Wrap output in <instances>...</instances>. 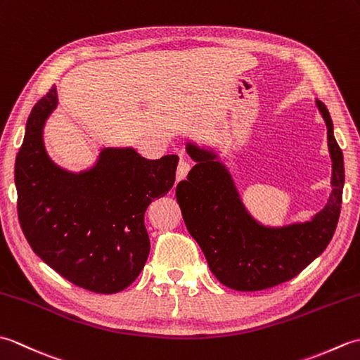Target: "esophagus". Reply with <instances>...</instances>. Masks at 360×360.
<instances>
[{
    "instance_id": "obj_1",
    "label": "esophagus",
    "mask_w": 360,
    "mask_h": 360,
    "mask_svg": "<svg viewBox=\"0 0 360 360\" xmlns=\"http://www.w3.org/2000/svg\"><path fill=\"white\" fill-rule=\"evenodd\" d=\"M190 162L188 160L181 155V160H179V164H178V172H176V179L178 181H181V179H186V176H187V173L190 172Z\"/></svg>"
}]
</instances>
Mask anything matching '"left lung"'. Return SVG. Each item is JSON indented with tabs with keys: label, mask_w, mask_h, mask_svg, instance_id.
Wrapping results in <instances>:
<instances>
[{
	"label": "left lung",
	"mask_w": 360,
	"mask_h": 360,
	"mask_svg": "<svg viewBox=\"0 0 360 360\" xmlns=\"http://www.w3.org/2000/svg\"><path fill=\"white\" fill-rule=\"evenodd\" d=\"M316 103L328 128L333 192L325 207L304 223L281 227L258 223L244 207L232 176L217 153L193 142L186 145L196 165L187 181L176 186V200L212 274L227 288L262 290L294 278L333 238L340 217L345 168L330 112L320 101Z\"/></svg>",
	"instance_id": "obj_1"
}]
</instances>
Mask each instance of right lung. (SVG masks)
<instances>
[{"label":"right lung","mask_w":360,"mask_h":360,"mask_svg":"<svg viewBox=\"0 0 360 360\" xmlns=\"http://www.w3.org/2000/svg\"><path fill=\"white\" fill-rule=\"evenodd\" d=\"M57 88L35 103L15 160L18 219L27 243L68 281L97 294L124 290L150 254L143 215L174 184L179 158L151 160L131 147L102 148L79 173L49 158L43 128L57 108Z\"/></svg>","instance_id":"1"}]
</instances>
